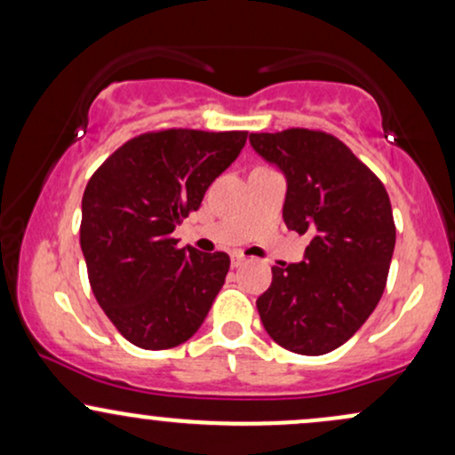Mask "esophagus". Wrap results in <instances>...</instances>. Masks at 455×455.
<instances>
[{"instance_id": "obj_1", "label": "esophagus", "mask_w": 455, "mask_h": 455, "mask_svg": "<svg viewBox=\"0 0 455 455\" xmlns=\"http://www.w3.org/2000/svg\"><path fill=\"white\" fill-rule=\"evenodd\" d=\"M243 263H245L243 254H233V257H231V265H233V267H242Z\"/></svg>"}]
</instances>
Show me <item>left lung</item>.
<instances>
[{"label": "left lung", "mask_w": 455, "mask_h": 455, "mask_svg": "<svg viewBox=\"0 0 455 455\" xmlns=\"http://www.w3.org/2000/svg\"><path fill=\"white\" fill-rule=\"evenodd\" d=\"M250 145L286 177V227L312 237L301 263L271 267V286L257 299L260 321L286 351L325 355L368 321L387 284L395 245L389 195L321 130L252 132Z\"/></svg>", "instance_id": "1"}]
</instances>
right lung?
Returning <instances> with one entry per match:
<instances>
[{"label": "right lung", "instance_id": "right-lung-1", "mask_svg": "<svg viewBox=\"0 0 455 455\" xmlns=\"http://www.w3.org/2000/svg\"><path fill=\"white\" fill-rule=\"evenodd\" d=\"M248 132L169 128L130 139L83 192L81 250L93 295L134 347L164 351L196 333L231 259L177 248V224L201 207Z\"/></svg>", "mask_w": 455, "mask_h": 455}]
</instances>
